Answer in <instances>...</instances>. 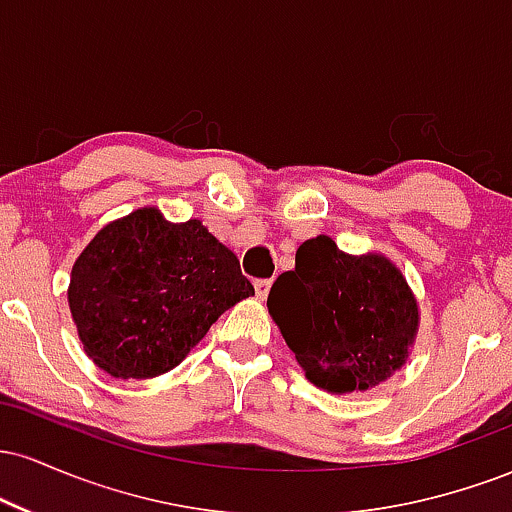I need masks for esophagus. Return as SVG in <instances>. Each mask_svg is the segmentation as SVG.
<instances>
[{
	"label": "esophagus",
	"mask_w": 512,
	"mask_h": 512,
	"mask_svg": "<svg viewBox=\"0 0 512 512\" xmlns=\"http://www.w3.org/2000/svg\"><path fill=\"white\" fill-rule=\"evenodd\" d=\"M269 289H272V279H257L255 281V293L260 301H264V298L269 296Z\"/></svg>",
	"instance_id": "1"
}]
</instances>
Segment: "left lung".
Wrapping results in <instances>:
<instances>
[{"mask_svg": "<svg viewBox=\"0 0 512 512\" xmlns=\"http://www.w3.org/2000/svg\"><path fill=\"white\" fill-rule=\"evenodd\" d=\"M267 308L310 383L368 390L402 366L419 325L404 276L385 257H351L332 238L305 240Z\"/></svg>", "mask_w": 512, "mask_h": 512, "instance_id": "left-lung-1", "label": "left lung"}]
</instances>
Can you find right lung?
<instances>
[{"instance_id": "add662e5", "label": "right lung", "mask_w": 512, "mask_h": 512, "mask_svg": "<svg viewBox=\"0 0 512 512\" xmlns=\"http://www.w3.org/2000/svg\"><path fill=\"white\" fill-rule=\"evenodd\" d=\"M248 296L255 289L238 257L202 221L168 223L151 207L105 226L69 284L86 354L115 378L168 373Z\"/></svg>"}]
</instances>
